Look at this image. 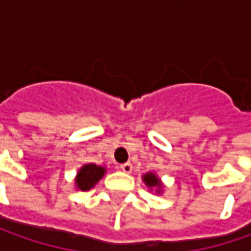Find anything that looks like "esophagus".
<instances>
[{
    "label": "esophagus",
    "instance_id": "1",
    "mask_svg": "<svg viewBox=\"0 0 251 251\" xmlns=\"http://www.w3.org/2000/svg\"><path fill=\"white\" fill-rule=\"evenodd\" d=\"M120 170H123L124 173H131V170H132V165H131L130 162H127V163H123L119 166Z\"/></svg>",
    "mask_w": 251,
    "mask_h": 251
}]
</instances>
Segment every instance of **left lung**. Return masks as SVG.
<instances>
[{
	"mask_svg": "<svg viewBox=\"0 0 251 251\" xmlns=\"http://www.w3.org/2000/svg\"><path fill=\"white\" fill-rule=\"evenodd\" d=\"M142 180H144V183L148 186V187L152 190V188H156V193L159 194L162 193V181H160V178L155 175V173H152V172H148V173H145L144 176H142Z\"/></svg>",
	"mask_w": 251,
	"mask_h": 251,
	"instance_id": "obj_1",
	"label": "left lung"
}]
</instances>
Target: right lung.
Wrapping results in <instances>:
<instances>
[{
	"label": "right lung",
	"instance_id": "obj_1",
	"mask_svg": "<svg viewBox=\"0 0 251 251\" xmlns=\"http://www.w3.org/2000/svg\"><path fill=\"white\" fill-rule=\"evenodd\" d=\"M104 173H106V168H103V166H98L95 163L83 165L76 173L75 186H76V188L82 190V191L91 190L104 176Z\"/></svg>",
	"mask_w": 251,
	"mask_h": 251
}]
</instances>
